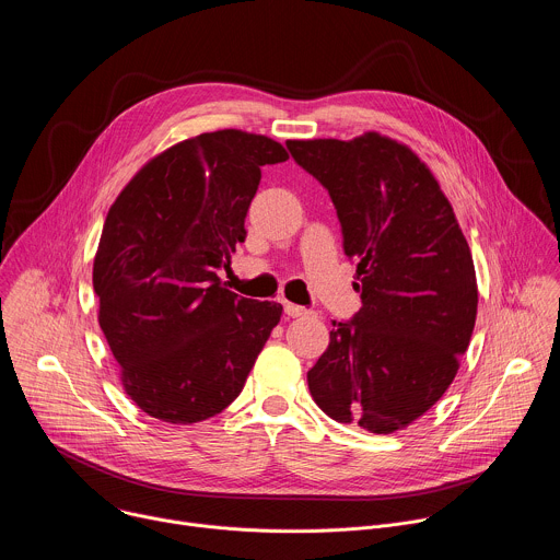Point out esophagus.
<instances>
[{
	"instance_id": "esophagus-1",
	"label": "esophagus",
	"mask_w": 560,
	"mask_h": 560,
	"mask_svg": "<svg viewBox=\"0 0 560 560\" xmlns=\"http://www.w3.org/2000/svg\"><path fill=\"white\" fill-rule=\"evenodd\" d=\"M283 310H285V314L288 316H312L314 312L312 310H307V307H303V305H296V303H290V301H283Z\"/></svg>"
}]
</instances>
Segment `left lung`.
Returning a JSON list of instances; mask_svg holds the SVG:
<instances>
[{
  "label": "left lung",
  "instance_id": "obj_1",
  "mask_svg": "<svg viewBox=\"0 0 560 560\" xmlns=\"http://www.w3.org/2000/svg\"><path fill=\"white\" fill-rule=\"evenodd\" d=\"M285 145L328 190L361 279L363 305L332 322L330 346L307 372L310 394L339 423L404 430L445 394L469 346L478 305L469 246L408 145L378 132Z\"/></svg>",
  "mask_w": 560,
  "mask_h": 560
}]
</instances>
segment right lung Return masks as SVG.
Listing matches in <instances>:
<instances>
[{
  "label": "right lung",
  "mask_w": 560,
  "mask_h": 560,
  "mask_svg": "<svg viewBox=\"0 0 560 560\" xmlns=\"http://www.w3.org/2000/svg\"><path fill=\"white\" fill-rule=\"evenodd\" d=\"M281 143L217 130L156 154L110 206L93 266L100 326L126 394L152 419L199 423L225 410L283 307L221 285L246 238L261 166Z\"/></svg>",
  "instance_id": "1"
}]
</instances>
